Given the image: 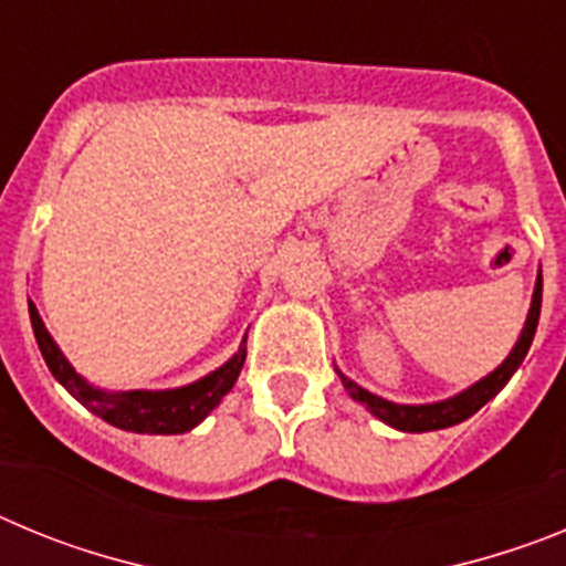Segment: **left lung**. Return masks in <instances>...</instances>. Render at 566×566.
<instances>
[{
	"mask_svg": "<svg viewBox=\"0 0 566 566\" xmlns=\"http://www.w3.org/2000/svg\"><path fill=\"white\" fill-rule=\"evenodd\" d=\"M538 314H542V272H538L536 280V292H533V303H530V314H527V323H524V332L518 337L516 348L510 352V357L499 365L496 371L488 374L484 379H479L476 385H470L468 391H462L459 397L444 399V402H433V405H397V402H388L382 397H374L368 394L365 388L354 385L352 379L343 377L345 391L352 394L354 399L368 408L374 417H379L382 422H388L391 428H399V431H411V433H422V431H439V428H451V424L464 422L468 417L482 408L484 402L496 397L502 391L507 379L516 374V368L522 365V359L527 357L530 352V343L536 337V326H538Z\"/></svg>",
	"mask_w": 566,
	"mask_h": 566,
	"instance_id": "left-lung-1",
	"label": "left lung"
}]
</instances>
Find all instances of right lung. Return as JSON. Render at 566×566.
Segmentation results:
<instances>
[{"label": "right lung", "instance_id": "obj_1", "mask_svg": "<svg viewBox=\"0 0 566 566\" xmlns=\"http://www.w3.org/2000/svg\"><path fill=\"white\" fill-rule=\"evenodd\" d=\"M30 308V326L36 334L39 352H42L44 363H48L50 374L67 388L78 402L102 417L104 422L124 428L133 433H187L192 431L195 424L201 422L214 405L221 402L229 391H232L234 379H238L243 359H247V339L238 348L227 365H221L218 371L209 377L198 379L192 385L175 388V391H122V394H107L98 388H90L82 377H78L64 354L59 352V345L44 328L42 317H39L36 306L28 300Z\"/></svg>", "mask_w": 566, "mask_h": 566}]
</instances>
